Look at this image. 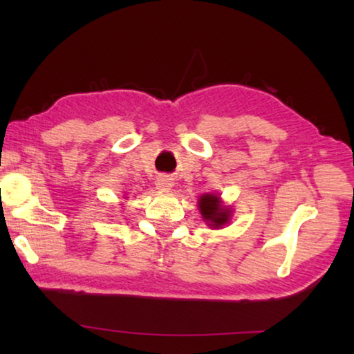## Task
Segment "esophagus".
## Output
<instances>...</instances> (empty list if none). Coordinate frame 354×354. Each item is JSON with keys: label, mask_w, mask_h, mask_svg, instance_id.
I'll return each instance as SVG.
<instances>
[{"label": "esophagus", "mask_w": 354, "mask_h": 354, "mask_svg": "<svg viewBox=\"0 0 354 354\" xmlns=\"http://www.w3.org/2000/svg\"><path fill=\"white\" fill-rule=\"evenodd\" d=\"M156 185H158V189H162V190H167L170 189L173 185V181L169 178V176H160L156 179Z\"/></svg>", "instance_id": "1"}]
</instances>
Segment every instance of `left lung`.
Listing matches in <instances>:
<instances>
[{
    "instance_id": "1",
    "label": "left lung",
    "mask_w": 354,
    "mask_h": 354,
    "mask_svg": "<svg viewBox=\"0 0 354 354\" xmlns=\"http://www.w3.org/2000/svg\"><path fill=\"white\" fill-rule=\"evenodd\" d=\"M203 218L214 227H220L230 220V211L220 206V198L215 195H203L200 198Z\"/></svg>"
}]
</instances>
